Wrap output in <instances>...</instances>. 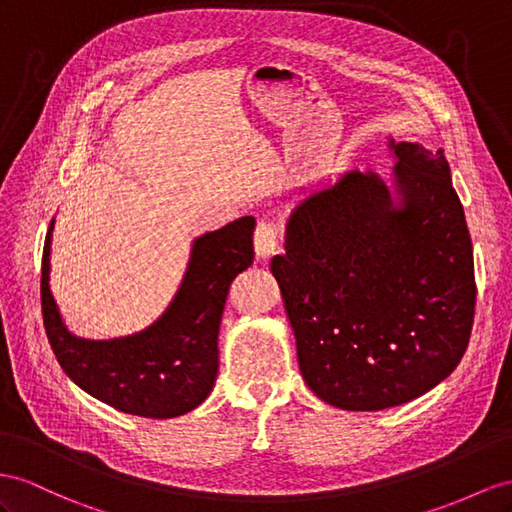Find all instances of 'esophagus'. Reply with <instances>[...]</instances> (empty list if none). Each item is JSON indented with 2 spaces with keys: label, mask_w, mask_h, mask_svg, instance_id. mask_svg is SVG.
Listing matches in <instances>:
<instances>
[{
  "label": "esophagus",
  "mask_w": 512,
  "mask_h": 512,
  "mask_svg": "<svg viewBox=\"0 0 512 512\" xmlns=\"http://www.w3.org/2000/svg\"><path fill=\"white\" fill-rule=\"evenodd\" d=\"M255 253L259 259H268L274 253H279L281 242V227L272 220H261L255 229Z\"/></svg>",
  "instance_id": "34e87169"
}]
</instances>
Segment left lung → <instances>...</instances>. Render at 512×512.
<instances>
[{"label": "left lung", "mask_w": 512, "mask_h": 512, "mask_svg": "<svg viewBox=\"0 0 512 512\" xmlns=\"http://www.w3.org/2000/svg\"><path fill=\"white\" fill-rule=\"evenodd\" d=\"M391 179L300 188L272 257L300 374L326 404L383 411L448 378L474 324V251L443 151L387 138Z\"/></svg>", "instance_id": "8db88e82"}]
</instances>
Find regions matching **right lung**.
Masks as SVG:
<instances>
[{
	"label": "right lung",
	"instance_id": "add662e5",
	"mask_svg": "<svg viewBox=\"0 0 512 512\" xmlns=\"http://www.w3.org/2000/svg\"><path fill=\"white\" fill-rule=\"evenodd\" d=\"M51 220L43 248L41 303L51 350L71 381L129 415L168 419L196 409L218 376V333L233 279L251 268L255 218L194 238L186 272L164 313L138 333L88 339L67 329L49 287Z\"/></svg>",
	"mask_w": 512,
	"mask_h": 512
}]
</instances>
